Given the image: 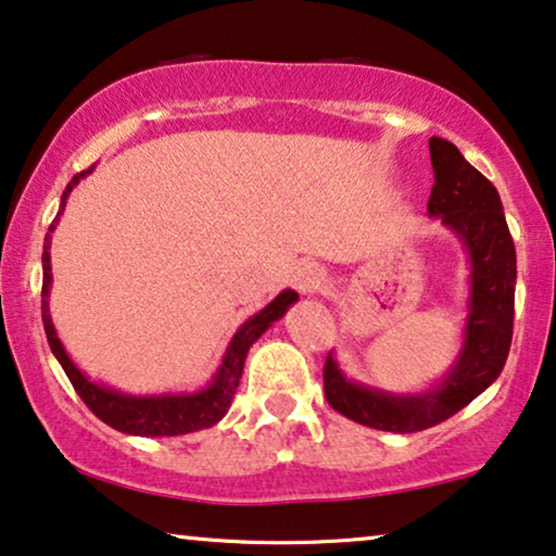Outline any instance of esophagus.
<instances>
[{
  "label": "esophagus",
  "instance_id": "34e87169",
  "mask_svg": "<svg viewBox=\"0 0 556 556\" xmlns=\"http://www.w3.org/2000/svg\"><path fill=\"white\" fill-rule=\"evenodd\" d=\"M292 282L302 294H313L325 285V271L315 262H302L298 269H294Z\"/></svg>",
  "mask_w": 556,
  "mask_h": 556
}]
</instances>
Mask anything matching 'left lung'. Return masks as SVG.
<instances>
[{
	"label": "left lung",
	"mask_w": 556,
	"mask_h": 556,
	"mask_svg": "<svg viewBox=\"0 0 556 556\" xmlns=\"http://www.w3.org/2000/svg\"><path fill=\"white\" fill-rule=\"evenodd\" d=\"M434 185L427 211L457 233L470 262V300L463 348L455 366L425 394H389L345 379L332 358H325V399L332 409L364 427L383 432H421L445 421L491 387L508 358L514 336L516 249L498 190L478 173L447 139H429Z\"/></svg>",
	"instance_id": "obj_1"
}]
</instances>
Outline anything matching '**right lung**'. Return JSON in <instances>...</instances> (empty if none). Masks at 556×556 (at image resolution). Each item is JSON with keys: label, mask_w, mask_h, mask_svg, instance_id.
Here are the masks:
<instances>
[{"label": "right lung", "mask_w": 556, "mask_h": 556, "mask_svg": "<svg viewBox=\"0 0 556 556\" xmlns=\"http://www.w3.org/2000/svg\"><path fill=\"white\" fill-rule=\"evenodd\" d=\"M93 165L84 169V173L73 175V180L65 185L63 198H61V211L53 224H50V233L55 231L58 218L65 208L71 190L91 173ZM50 233L46 236V247H42V325H46V336L50 343V351L58 358V364L63 366L65 376H68L76 394L84 399L88 409H91L101 421H106L109 427L118 429V432L139 434V438H177V434L198 432V429H208L226 417L231 399L239 389L241 374H243V361H247L249 348L262 338V332L269 328L274 320H279L287 313V307L292 302H298V292L285 290L279 298H274L262 313L249 317L247 323L236 330L231 338V345L226 348L224 361H220L216 376L208 387L195 391V394H162V396H129L122 391H114L101 383L88 381L86 374L78 371V366L73 364L71 355L65 353V348L58 338L55 325L50 320V307H48V294L50 282H53V271H50Z\"/></svg>", "instance_id": "obj_1"}]
</instances>
